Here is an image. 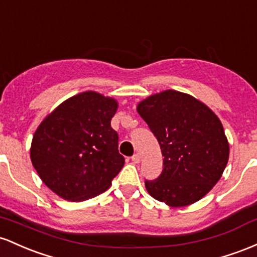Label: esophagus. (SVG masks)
Instances as JSON below:
<instances>
[{
    "label": "esophagus",
    "instance_id": "esophagus-1",
    "mask_svg": "<svg viewBox=\"0 0 257 257\" xmlns=\"http://www.w3.org/2000/svg\"><path fill=\"white\" fill-rule=\"evenodd\" d=\"M131 159H132V161H134L135 164H138V163H140V161H141V155L138 154V153H136V154L132 155Z\"/></svg>",
    "mask_w": 257,
    "mask_h": 257
}]
</instances>
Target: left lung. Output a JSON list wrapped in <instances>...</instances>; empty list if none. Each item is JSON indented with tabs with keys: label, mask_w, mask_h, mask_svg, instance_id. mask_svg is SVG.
<instances>
[{
	"label": "left lung",
	"mask_w": 257,
	"mask_h": 257,
	"mask_svg": "<svg viewBox=\"0 0 257 257\" xmlns=\"http://www.w3.org/2000/svg\"><path fill=\"white\" fill-rule=\"evenodd\" d=\"M146 121L163 154V171L146 180L149 194L170 206L201 199L218 182L229 157L220 119L194 97L167 90L141 102Z\"/></svg>",
	"instance_id": "8db88e82"
}]
</instances>
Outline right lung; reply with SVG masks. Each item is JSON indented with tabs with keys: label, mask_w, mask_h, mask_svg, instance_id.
I'll use <instances>...</instances> for the list:
<instances>
[{
	"label": "right lung",
	"mask_w": 257,
	"mask_h": 257,
	"mask_svg": "<svg viewBox=\"0 0 257 257\" xmlns=\"http://www.w3.org/2000/svg\"><path fill=\"white\" fill-rule=\"evenodd\" d=\"M117 103L96 92L69 98L48 115L31 143L33 165L59 197L82 201L110 187L125 164L110 126Z\"/></svg>",
	"instance_id": "1"
}]
</instances>
